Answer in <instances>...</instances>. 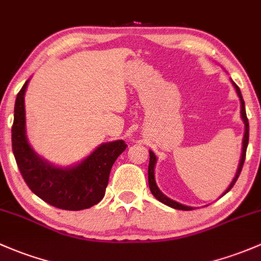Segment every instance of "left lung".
<instances>
[{
    "mask_svg": "<svg viewBox=\"0 0 261 261\" xmlns=\"http://www.w3.org/2000/svg\"><path fill=\"white\" fill-rule=\"evenodd\" d=\"M232 85H234L235 90H237V92H238V96H239V98H240V103H241V119H243L244 123H245V134H244V139H243V152H241L240 164H239V167H238L237 175H235L234 180L231 181V184H230L229 188L226 189V191H225V193H224V195L227 193V191L231 190V188L235 185V182H237L238 177H239V175H240V172H241V169H243V165H244V161H245L246 147H248V142H249V121H248V117H246V112H245V102H244L243 96H241L240 89H239V87H238V85L234 84V82H232ZM155 164H156V156H155V153H153L152 151H150V163H149V188H150V190H151L152 195L155 196L156 199L159 200V201H161V202H163V204L167 205V206L174 207V209H177V210H193V207L185 206V205L179 204V202H176V201H174V200L169 199V197L165 196L163 193H161L160 189H159L158 185H156L155 174H153V172H155Z\"/></svg>",
    "mask_w": 261,
    "mask_h": 261,
    "instance_id": "8db88e82",
    "label": "left lung"
}]
</instances>
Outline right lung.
<instances>
[{
	"label": "right lung",
	"instance_id": "add662e5",
	"mask_svg": "<svg viewBox=\"0 0 261 261\" xmlns=\"http://www.w3.org/2000/svg\"><path fill=\"white\" fill-rule=\"evenodd\" d=\"M24 82L17 94L12 125V151L16 163L34 194L47 204L62 210H84L100 202L105 195L111 167L125 151L122 140L98 146L81 164L73 167H56L35 153L24 131Z\"/></svg>",
	"mask_w": 261,
	"mask_h": 261
}]
</instances>
